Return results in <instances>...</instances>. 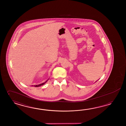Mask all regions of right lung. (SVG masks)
I'll return each instance as SVG.
<instances>
[{"mask_svg":"<svg viewBox=\"0 0 126 126\" xmlns=\"http://www.w3.org/2000/svg\"><path fill=\"white\" fill-rule=\"evenodd\" d=\"M48 80H47V81H46V82H44V83H42V84H38V85H32V86H34V87H40V86H42V85H43V84H44Z\"/></svg>","mask_w":126,"mask_h":126,"instance_id":"obj_1","label":"right lung"}]
</instances>
